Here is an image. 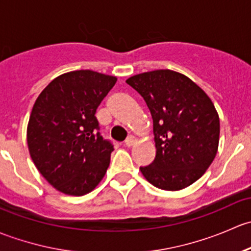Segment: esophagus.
Wrapping results in <instances>:
<instances>
[{
	"label": "esophagus",
	"instance_id": "1",
	"mask_svg": "<svg viewBox=\"0 0 251 251\" xmlns=\"http://www.w3.org/2000/svg\"><path fill=\"white\" fill-rule=\"evenodd\" d=\"M134 144H135V139H134V136H129V138H126V140L125 141V145L128 147L133 146Z\"/></svg>",
	"mask_w": 251,
	"mask_h": 251
}]
</instances>
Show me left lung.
Wrapping results in <instances>:
<instances>
[{"label": "left lung", "instance_id": "1", "mask_svg": "<svg viewBox=\"0 0 251 251\" xmlns=\"http://www.w3.org/2000/svg\"><path fill=\"white\" fill-rule=\"evenodd\" d=\"M126 83L144 98L152 120L156 157L140 167L150 183L177 191L197 181L218 152L220 121L214 104L193 81L172 70L135 75Z\"/></svg>", "mask_w": 251, "mask_h": 251}]
</instances>
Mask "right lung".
I'll return each instance as SVG.
<instances>
[{
	"mask_svg": "<svg viewBox=\"0 0 251 251\" xmlns=\"http://www.w3.org/2000/svg\"><path fill=\"white\" fill-rule=\"evenodd\" d=\"M117 78L78 70L54 78L33 105L27 126L38 172L65 195L83 196L106 173L113 145L100 134L97 108Z\"/></svg>",
	"mask_w": 251,
	"mask_h": 251,
	"instance_id": "right-lung-1",
	"label": "right lung"
}]
</instances>
